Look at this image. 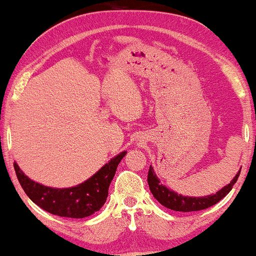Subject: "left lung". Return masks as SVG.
<instances>
[{
  "mask_svg": "<svg viewBox=\"0 0 256 256\" xmlns=\"http://www.w3.org/2000/svg\"><path fill=\"white\" fill-rule=\"evenodd\" d=\"M240 172L241 169L238 170V174L235 175L233 180L230 181V184L224 186V188L220 189V190L216 192V193L213 195H208V196L202 198L184 196V195L178 194L175 193V192L170 190V189H168L166 186L160 184V180H158L156 175H155L154 169H152V166L149 167L147 181L152 196L156 198L162 206L176 212H196L212 207V206L216 204L218 201L222 200V198L232 190L235 182L238 181Z\"/></svg>",
  "mask_w": 256,
  "mask_h": 256,
  "instance_id": "1",
  "label": "left lung"
}]
</instances>
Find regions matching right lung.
I'll use <instances>...</instances> for the list:
<instances>
[{"label":"right lung","mask_w":256,"mask_h":256,"mask_svg":"<svg viewBox=\"0 0 256 256\" xmlns=\"http://www.w3.org/2000/svg\"><path fill=\"white\" fill-rule=\"evenodd\" d=\"M127 152L112 158L90 178L70 188H52L32 181L14 164L16 176L28 198L48 213L62 218H82L101 209L108 196L109 184Z\"/></svg>","instance_id":"1"}]
</instances>
